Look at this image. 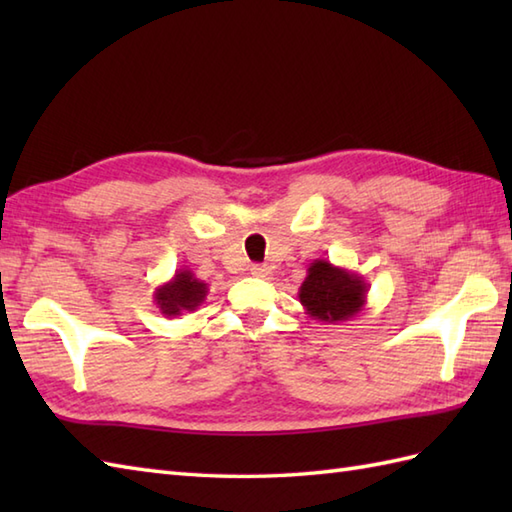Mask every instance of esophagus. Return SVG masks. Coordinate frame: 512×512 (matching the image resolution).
Wrapping results in <instances>:
<instances>
[{"label": "esophagus", "mask_w": 512, "mask_h": 512, "mask_svg": "<svg viewBox=\"0 0 512 512\" xmlns=\"http://www.w3.org/2000/svg\"><path fill=\"white\" fill-rule=\"evenodd\" d=\"M250 275L259 277V279H266L270 275V268L266 264H253V266H250Z\"/></svg>", "instance_id": "obj_1"}]
</instances>
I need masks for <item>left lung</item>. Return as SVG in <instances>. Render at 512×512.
Returning <instances> with one entry per match:
<instances>
[{"instance_id":"8db88e82","label":"left lung","mask_w":512,"mask_h":512,"mask_svg":"<svg viewBox=\"0 0 512 512\" xmlns=\"http://www.w3.org/2000/svg\"><path fill=\"white\" fill-rule=\"evenodd\" d=\"M299 301L310 319L343 323L365 308L367 284L363 275L334 266L328 259H314L299 288Z\"/></svg>"}]
</instances>
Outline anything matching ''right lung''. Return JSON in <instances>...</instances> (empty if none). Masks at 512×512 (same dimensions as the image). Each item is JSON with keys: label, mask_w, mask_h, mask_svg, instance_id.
<instances>
[{"label": "right lung", "mask_w": 512, "mask_h": 512, "mask_svg": "<svg viewBox=\"0 0 512 512\" xmlns=\"http://www.w3.org/2000/svg\"><path fill=\"white\" fill-rule=\"evenodd\" d=\"M206 295H209V284L195 277L189 268H180L169 281L156 288L154 301L156 308L171 319L180 317L182 312L198 310Z\"/></svg>", "instance_id": "right-lung-1"}]
</instances>
